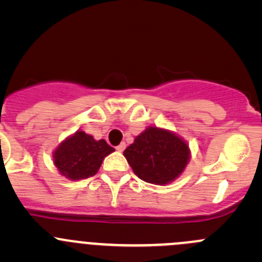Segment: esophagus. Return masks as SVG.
<instances>
[{"label":"esophagus","instance_id":"obj_1","mask_svg":"<svg viewBox=\"0 0 262 262\" xmlns=\"http://www.w3.org/2000/svg\"><path fill=\"white\" fill-rule=\"evenodd\" d=\"M124 149H125V143H124V142H123V143L119 144L118 147H116V150H118V152H123Z\"/></svg>","mask_w":262,"mask_h":262}]
</instances>
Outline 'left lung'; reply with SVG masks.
I'll return each instance as SVG.
<instances>
[{"mask_svg":"<svg viewBox=\"0 0 262 262\" xmlns=\"http://www.w3.org/2000/svg\"><path fill=\"white\" fill-rule=\"evenodd\" d=\"M124 156L141 180L165 185L181 175L189 162L190 150L176 134L149 126L136 137Z\"/></svg>","mask_w":262,"mask_h":262,"instance_id":"obj_1","label":"left lung"}]
</instances>
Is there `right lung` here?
Here are the masks:
<instances>
[{"label": "right lung", "instance_id": "1", "mask_svg": "<svg viewBox=\"0 0 262 262\" xmlns=\"http://www.w3.org/2000/svg\"><path fill=\"white\" fill-rule=\"evenodd\" d=\"M114 152L104 139L95 141L84 132H77L66 139L54 150V165L63 176L70 180H82L94 176L102 160Z\"/></svg>", "mask_w": 262, "mask_h": 262}]
</instances>
